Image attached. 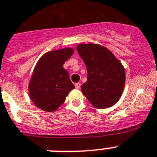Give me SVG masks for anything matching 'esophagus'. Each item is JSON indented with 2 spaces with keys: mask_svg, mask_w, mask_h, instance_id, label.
I'll return each instance as SVG.
<instances>
[{
  "mask_svg": "<svg viewBox=\"0 0 157 157\" xmlns=\"http://www.w3.org/2000/svg\"><path fill=\"white\" fill-rule=\"evenodd\" d=\"M75 86L76 89H80V86H81V83L77 82L75 84Z\"/></svg>",
  "mask_w": 157,
  "mask_h": 157,
  "instance_id": "34e87169",
  "label": "esophagus"
}]
</instances>
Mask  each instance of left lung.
<instances>
[{
    "instance_id": "1",
    "label": "left lung",
    "mask_w": 157,
    "mask_h": 157,
    "mask_svg": "<svg viewBox=\"0 0 157 157\" xmlns=\"http://www.w3.org/2000/svg\"><path fill=\"white\" fill-rule=\"evenodd\" d=\"M77 51L87 69V81L82 92L96 109H107L120 100L125 86V70L121 62L105 47L79 44Z\"/></svg>"
}]
</instances>
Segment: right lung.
Returning a JSON list of instances; mask_svg holds the SVG:
<instances>
[{
    "instance_id": "1",
    "label": "right lung",
    "mask_w": 157,
    "mask_h": 157,
    "mask_svg": "<svg viewBox=\"0 0 157 157\" xmlns=\"http://www.w3.org/2000/svg\"><path fill=\"white\" fill-rule=\"evenodd\" d=\"M73 52L71 48L50 51L37 61L28 90L33 103L41 110L48 112L56 111L75 88L68 72L63 67Z\"/></svg>"
}]
</instances>
